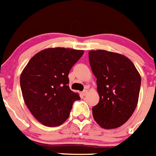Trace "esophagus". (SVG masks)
I'll return each instance as SVG.
<instances>
[{
    "label": "esophagus",
    "instance_id": "obj_1",
    "mask_svg": "<svg viewBox=\"0 0 156 156\" xmlns=\"http://www.w3.org/2000/svg\"><path fill=\"white\" fill-rule=\"evenodd\" d=\"M87 93H88L87 89H84L83 91H82V95H83V96H86V95L87 94Z\"/></svg>",
    "mask_w": 156,
    "mask_h": 156
}]
</instances>
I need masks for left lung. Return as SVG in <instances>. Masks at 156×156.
Segmentation results:
<instances>
[{"instance_id":"8db88e82","label":"left lung","mask_w":156,"mask_h":156,"mask_svg":"<svg viewBox=\"0 0 156 156\" xmlns=\"http://www.w3.org/2000/svg\"><path fill=\"white\" fill-rule=\"evenodd\" d=\"M97 78L100 101L92 108L95 121L104 129L121 126L136 109L140 89V74L125 55L105 50L89 52Z\"/></svg>"}]
</instances>
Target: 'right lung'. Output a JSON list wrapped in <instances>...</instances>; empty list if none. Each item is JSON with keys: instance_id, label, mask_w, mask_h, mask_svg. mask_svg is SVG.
<instances>
[{"instance_id": "1", "label": "right lung", "mask_w": 156, "mask_h": 156, "mask_svg": "<svg viewBox=\"0 0 156 156\" xmlns=\"http://www.w3.org/2000/svg\"><path fill=\"white\" fill-rule=\"evenodd\" d=\"M83 53L71 48H47L34 55L23 70L20 86L25 104L44 126L61 125L74 101L81 99L70 89L68 74Z\"/></svg>"}]
</instances>
